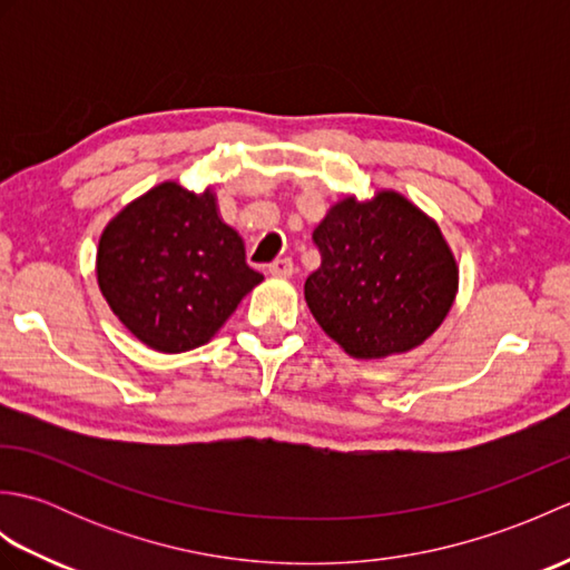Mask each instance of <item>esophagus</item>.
<instances>
[{"label": "esophagus", "instance_id": "34e87169", "mask_svg": "<svg viewBox=\"0 0 570 570\" xmlns=\"http://www.w3.org/2000/svg\"><path fill=\"white\" fill-rule=\"evenodd\" d=\"M269 274H272V276H278V278H288V276L294 274V262L288 259V257L276 259V262L269 264Z\"/></svg>", "mask_w": 570, "mask_h": 570}]
</instances>
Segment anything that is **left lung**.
<instances>
[{"label":"left lung","instance_id":"1","mask_svg":"<svg viewBox=\"0 0 570 570\" xmlns=\"http://www.w3.org/2000/svg\"><path fill=\"white\" fill-rule=\"evenodd\" d=\"M321 266L306 304L350 357L382 360L435 333L458 294V264L441 227L396 190L337 200L313 229Z\"/></svg>","mask_w":570,"mask_h":570}]
</instances>
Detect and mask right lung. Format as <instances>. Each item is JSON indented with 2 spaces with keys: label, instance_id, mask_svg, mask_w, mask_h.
<instances>
[{
  "label": "right lung",
  "instance_id": "add662e5",
  "mask_svg": "<svg viewBox=\"0 0 570 570\" xmlns=\"http://www.w3.org/2000/svg\"><path fill=\"white\" fill-rule=\"evenodd\" d=\"M98 286L125 328L156 353H186L223 328L262 274L223 223L213 188L164 180L100 235Z\"/></svg>",
  "mask_w": 570,
  "mask_h": 570
}]
</instances>
